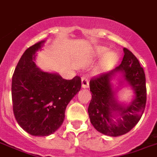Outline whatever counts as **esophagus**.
Here are the masks:
<instances>
[{"label":"esophagus","instance_id":"1","mask_svg":"<svg viewBox=\"0 0 157 157\" xmlns=\"http://www.w3.org/2000/svg\"><path fill=\"white\" fill-rule=\"evenodd\" d=\"M81 87L83 89H88L89 87V80L86 76H83L82 79H81Z\"/></svg>","mask_w":157,"mask_h":157}]
</instances>
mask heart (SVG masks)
I'll return each instance as SVG.
<instances>
[{"label":"heart","mask_w":157,"mask_h":157,"mask_svg":"<svg viewBox=\"0 0 157 157\" xmlns=\"http://www.w3.org/2000/svg\"><path fill=\"white\" fill-rule=\"evenodd\" d=\"M103 60L101 63V68L102 69H105L109 67H112L116 64L118 60V55L114 52H108V48L105 47H97L94 51V56L97 58H102Z\"/></svg>","instance_id":"obj_1"}]
</instances>
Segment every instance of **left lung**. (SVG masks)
Wrapping results in <instances>:
<instances>
[{"label":"left lung","instance_id":"left-lung-1","mask_svg":"<svg viewBox=\"0 0 157 157\" xmlns=\"http://www.w3.org/2000/svg\"><path fill=\"white\" fill-rule=\"evenodd\" d=\"M124 57L119 66L91 80L92 99L89 112L90 122L101 133L119 136L127 133L139 122L146 104L145 74L133 53L124 48ZM118 75L119 86H131L134 96L130 102L117 99L119 86L113 85ZM118 79V78H117Z\"/></svg>","mask_w":157,"mask_h":157}]
</instances>
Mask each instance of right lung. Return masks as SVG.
<instances>
[{
	"instance_id": "1",
	"label": "right lung",
	"mask_w": 157,
	"mask_h": 157,
	"mask_svg": "<svg viewBox=\"0 0 157 157\" xmlns=\"http://www.w3.org/2000/svg\"><path fill=\"white\" fill-rule=\"evenodd\" d=\"M45 40L25 51L12 79V100L19 125L32 136H45L58 129L67 105L81 88L80 76L64 80L57 72H44L36 66V52Z\"/></svg>"
}]
</instances>
